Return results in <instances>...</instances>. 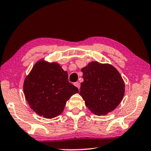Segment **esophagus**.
Returning <instances> with one entry per match:
<instances>
[{
  "instance_id": "obj_1",
  "label": "esophagus",
  "mask_w": 151,
  "mask_h": 151,
  "mask_svg": "<svg viewBox=\"0 0 151 151\" xmlns=\"http://www.w3.org/2000/svg\"><path fill=\"white\" fill-rule=\"evenodd\" d=\"M73 85H74L77 88H80V83L79 82H75L74 83H73Z\"/></svg>"
}]
</instances>
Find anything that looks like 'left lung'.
Listing matches in <instances>:
<instances>
[{
    "label": "left lung",
    "mask_w": 151,
    "mask_h": 151,
    "mask_svg": "<svg viewBox=\"0 0 151 151\" xmlns=\"http://www.w3.org/2000/svg\"><path fill=\"white\" fill-rule=\"evenodd\" d=\"M79 94L85 105L97 115H106L121 103L124 94V81L115 68L109 64L91 62L83 68Z\"/></svg>",
    "instance_id": "obj_1"
}]
</instances>
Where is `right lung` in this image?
Masks as SVG:
<instances>
[{"mask_svg": "<svg viewBox=\"0 0 151 151\" xmlns=\"http://www.w3.org/2000/svg\"><path fill=\"white\" fill-rule=\"evenodd\" d=\"M23 91L31 109L40 116L52 119L63 111L66 101L78 88L68 81V75L56 63L37 62L27 76Z\"/></svg>", "mask_w": 151, "mask_h": 151, "instance_id": "right-lung-1", "label": "right lung"}]
</instances>
